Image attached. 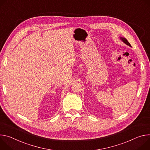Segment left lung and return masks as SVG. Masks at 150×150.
<instances>
[{
    "label": "left lung",
    "instance_id": "obj_1",
    "mask_svg": "<svg viewBox=\"0 0 150 150\" xmlns=\"http://www.w3.org/2000/svg\"><path fill=\"white\" fill-rule=\"evenodd\" d=\"M120 39L122 40V41L123 42V43H125L126 45H128V46H129L130 47H131V45H130V44L129 43V42L127 40V39H126V38H120Z\"/></svg>",
    "mask_w": 150,
    "mask_h": 150
}]
</instances>
